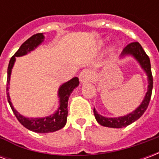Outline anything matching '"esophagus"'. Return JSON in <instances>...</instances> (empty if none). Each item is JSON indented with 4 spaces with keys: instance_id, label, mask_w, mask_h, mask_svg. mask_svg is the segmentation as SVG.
I'll return each mask as SVG.
<instances>
[{
    "instance_id": "1",
    "label": "esophagus",
    "mask_w": 159,
    "mask_h": 159,
    "mask_svg": "<svg viewBox=\"0 0 159 159\" xmlns=\"http://www.w3.org/2000/svg\"><path fill=\"white\" fill-rule=\"evenodd\" d=\"M93 77V74L92 70L89 69H84L82 70V72L80 73L79 75V80L82 83H86V82H89L92 80Z\"/></svg>"
}]
</instances>
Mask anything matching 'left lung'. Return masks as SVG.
Listing matches in <instances>:
<instances>
[{"label":"left lung","mask_w":159,"mask_h":159,"mask_svg":"<svg viewBox=\"0 0 159 159\" xmlns=\"http://www.w3.org/2000/svg\"><path fill=\"white\" fill-rule=\"evenodd\" d=\"M126 54H132L138 60V62L140 63L144 70L147 72V75L148 76V83H149L148 90H147L146 96L144 98L142 103L140 104V107L135 111H134L133 112L128 114L126 116L116 117V118L102 117L101 115L98 114L95 109H93V113H94V117L96 118L97 122L102 126L109 127V128H123V127L128 126L130 123H134V121L139 119L143 115L144 112L146 111L148 107L149 102H150L152 86H153V80H152V70H151L150 59L138 42H130L129 44H128L125 47V48L123 49V52H122V56L126 55Z\"/></svg>","instance_id":"8db88e82"}]
</instances>
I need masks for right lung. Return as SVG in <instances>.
<instances>
[{"mask_svg": "<svg viewBox=\"0 0 159 159\" xmlns=\"http://www.w3.org/2000/svg\"><path fill=\"white\" fill-rule=\"evenodd\" d=\"M44 39V36L42 33H37L33 35L29 39H27L25 42L20 46L19 50L14 53L10 61H9L8 68H7V92L8 91V85L10 82V75L12 71V68L13 66V64L15 62V57H19L26 54L27 52L32 51L33 49L36 48V47L40 45ZM79 84V79L78 77H74L69 82L64 83L62 86L59 88V95L60 98V106L59 109L55 113L52 114V116L43 118H26L23 117L22 115L17 111L13 108L12 103L10 101V97L9 93H7V100L12 108L13 113L19 120V122L23 126L25 127L26 129L31 130L33 132L36 133H49V132H54L57 130L62 129L63 127L66 125V120H67V115H68V99H69L70 94L71 93L73 89L78 86Z\"/></svg>", "mask_w": 159, "mask_h": 159, "instance_id": "right-lung-1", "label": "right lung"}]
</instances>
